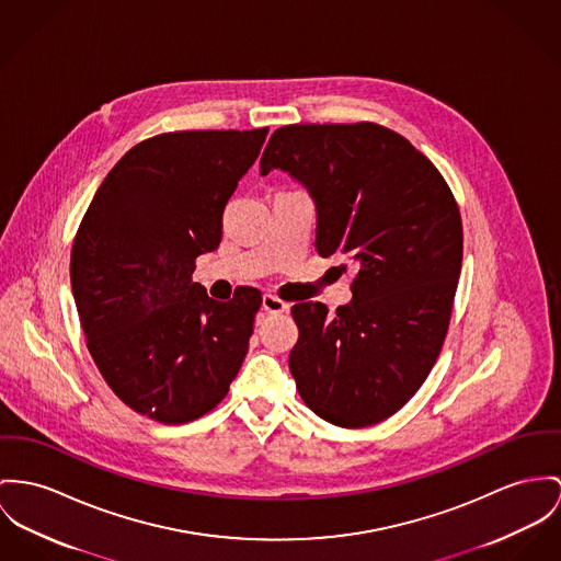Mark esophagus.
<instances>
[{
	"label": "esophagus",
	"mask_w": 561,
	"mask_h": 561,
	"mask_svg": "<svg viewBox=\"0 0 561 561\" xmlns=\"http://www.w3.org/2000/svg\"><path fill=\"white\" fill-rule=\"evenodd\" d=\"M262 309L268 311V313H282V311L288 309V302L282 301V299L275 297V295H264V297H262Z\"/></svg>",
	"instance_id": "esophagus-1"
}]
</instances>
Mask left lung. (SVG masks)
I'll use <instances>...</instances> for the list:
<instances>
[{
    "mask_svg": "<svg viewBox=\"0 0 561 561\" xmlns=\"http://www.w3.org/2000/svg\"><path fill=\"white\" fill-rule=\"evenodd\" d=\"M273 169L313 198L318 254L358 268L333 316L324 302L293 305L297 390L337 427L387 421L427 380L448 331L463 259L457 201L430 158L371 122L275 129L260 174Z\"/></svg>",
    "mask_w": 561,
    "mask_h": 561,
    "instance_id": "obj_1",
    "label": "left lung"
}]
</instances>
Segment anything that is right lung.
Returning <instances> with one entry per match:
<instances>
[{"label":"right lung","mask_w":561,"mask_h":561,"mask_svg":"<svg viewBox=\"0 0 561 561\" xmlns=\"http://www.w3.org/2000/svg\"><path fill=\"white\" fill-rule=\"evenodd\" d=\"M268 128L147 138L106 174L77 230L70 282L87 350L134 412L183 425L237 378L262 295L214 301L192 279L221 241V216Z\"/></svg>","instance_id":"obj_1"}]
</instances>
